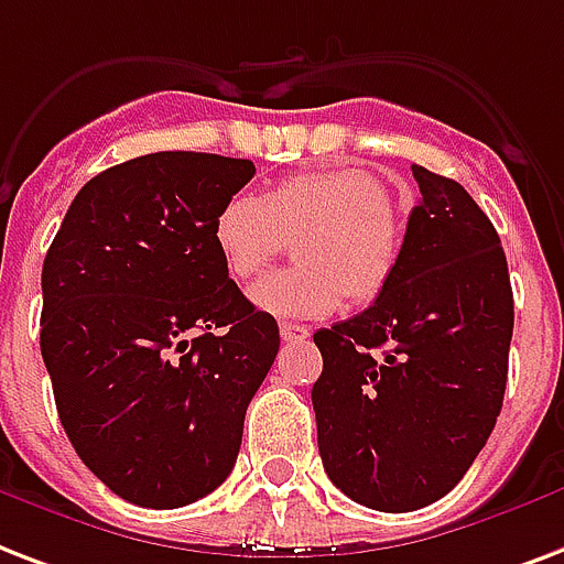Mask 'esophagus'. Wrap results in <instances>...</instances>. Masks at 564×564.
<instances>
[{"label": "esophagus", "mask_w": 564, "mask_h": 564, "mask_svg": "<svg viewBox=\"0 0 564 564\" xmlns=\"http://www.w3.org/2000/svg\"><path fill=\"white\" fill-rule=\"evenodd\" d=\"M281 337L286 339V343H304V339L311 337V328L295 325V322H281Z\"/></svg>", "instance_id": "34e87169"}]
</instances>
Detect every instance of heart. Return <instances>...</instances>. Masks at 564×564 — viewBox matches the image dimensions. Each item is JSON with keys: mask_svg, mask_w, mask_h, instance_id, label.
<instances>
[{"mask_svg": "<svg viewBox=\"0 0 564 564\" xmlns=\"http://www.w3.org/2000/svg\"><path fill=\"white\" fill-rule=\"evenodd\" d=\"M390 195L360 167H322L281 180L269 195H234L218 209L213 242L236 281H251L301 236L292 272L269 274L251 290L257 311L278 319H322L349 292L372 301L393 281L402 236Z\"/></svg>", "mask_w": 564, "mask_h": 564, "instance_id": "heart-1", "label": "heart"}]
</instances>
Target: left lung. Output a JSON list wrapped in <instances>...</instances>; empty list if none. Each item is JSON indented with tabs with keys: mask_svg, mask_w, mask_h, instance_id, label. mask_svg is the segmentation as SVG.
I'll use <instances>...</instances> for the list:
<instances>
[{
	"mask_svg": "<svg viewBox=\"0 0 564 564\" xmlns=\"http://www.w3.org/2000/svg\"><path fill=\"white\" fill-rule=\"evenodd\" d=\"M393 281L367 311L319 328L313 384L328 479L360 506L414 511L441 500L500 416L514 328L500 236L464 186L411 165Z\"/></svg>",
	"mask_w": 564,
	"mask_h": 564,
	"instance_id": "left-lung-1",
	"label": "left lung"
}]
</instances>
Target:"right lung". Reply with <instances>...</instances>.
<instances>
[{
  "instance_id": "obj_1",
  "label": "right lung",
  "mask_w": 564,
  "mask_h": 564,
  "mask_svg": "<svg viewBox=\"0 0 564 564\" xmlns=\"http://www.w3.org/2000/svg\"><path fill=\"white\" fill-rule=\"evenodd\" d=\"M248 159L162 150L88 180L43 260L41 355L73 449L148 509L234 470L278 322L230 281L213 225Z\"/></svg>"
}]
</instances>
